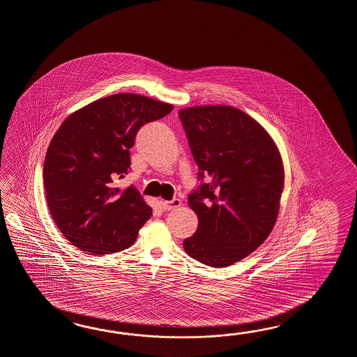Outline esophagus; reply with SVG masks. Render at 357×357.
Listing matches in <instances>:
<instances>
[{"label": "esophagus", "instance_id": "34e87169", "mask_svg": "<svg viewBox=\"0 0 357 357\" xmlns=\"http://www.w3.org/2000/svg\"><path fill=\"white\" fill-rule=\"evenodd\" d=\"M181 205H182V201L179 199H173L172 201H161V208L164 210L176 209Z\"/></svg>", "mask_w": 357, "mask_h": 357}]
</instances>
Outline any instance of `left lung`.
Returning a JSON list of instances; mask_svg holds the SVG:
<instances>
[{
	"label": "left lung",
	"mask_w": 357,
	"mask_h": 357,
	"mask_svg": "<svg viewBox=\"0 0 357 357\" xmlns=\"http://www.w3.org/2000/svg\"><path fill=\"white\" fill-rule=\"evenodd\" d=\"M179 119L200 181L188 196L199 227L183 246L202 264L228 267L261 246L275 226L282 161L268 132L237 108L192 107Z\"/></svg>",
	"instance_id": "left-lung-1"
}]
</instances>
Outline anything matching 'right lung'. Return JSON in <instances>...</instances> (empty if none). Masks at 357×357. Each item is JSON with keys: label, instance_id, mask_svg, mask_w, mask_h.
I'll use <instances>...</instances> for the list:
<instances>
[{"label": "right lung", "instance_id": "right-lung-1", "mask_svg": "<svg viewBox=\"0 0 357 357\" xmlns=\"http://www.w3.org/2000/svg\"><path fill=\"white\" fill-rule=\"evenodd\" d=\"M173 105L138 94H114L70 114L52 137L44 164L47 206L72 245L89 254L128 249L152 215L130 185L116 187L130 170V149L148 122Z\"/></svg>", "mask_w": 357, "mask_h": 357}]
</instances>
